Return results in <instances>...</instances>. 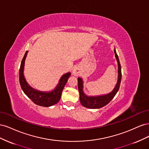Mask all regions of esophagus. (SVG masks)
<instances>
[{"label": "esophagus", "mask_w": 149, "mask_h": 149, "mask_svg": "<svg viewBox=\"0 0 149 149\" xmlns=\"http://www.w3.org/2000/svg\"><path fill=\"white\" fill-rule=\"evenodd\" d=\"M73 74L75 76H78L81 74V71L78 67H75L73 70Z\"/></svg>", "instance_id": "obj_1"}]
</instances>
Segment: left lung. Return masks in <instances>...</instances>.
I'll list each match as a JSON object with an SVG mask.
<instances>
[{"label":"left lung","instance_id":"1","mask_svg":"<svg viewBox=\"0 0 149 149\" xmlns=\"http://www.w3.org/2000/svg\"><path fill=\"white\" fill-rule=\"evenodd\" d=\"M114 52L115 53L116 59L118 62V81L115 86L114 88L111 92L106 94H102V95L97 96H88L83 91V80L82 78H78V90L79 93V100L81 105L86 108L89 109H100L104 106L107 105L114 97L116 96V93L119 91L120 87L122 74H121V66L119 60V57L117 55L116 49H114Z\"/></svg>","mask_w":149,"mask_h":149}]
</instances>
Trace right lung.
I'll list each match as a JSON object with an SVG mask.
<instances>
[{"label": "right lung", "mask_w": 149, "mask_h": 149, "mask_svg": "<svg viewBox=\"0 0 149 149\" xmlns=\"http://www.w3.org/2000/svg\"><path fill=\"white\" fill-rule=\"evenodd\" d=\"M28 52V51H26L25 53L21 62L19 70V81L22 89L26 95L37 105L49 107L56 104L60 100L63 89L70 78L71 73L68 72L62 75L56 86L51 91H41L35 89L26 81L24 73L25 61Z\"/></svg>", "instance_id": "obj_1"}]
</instances>
